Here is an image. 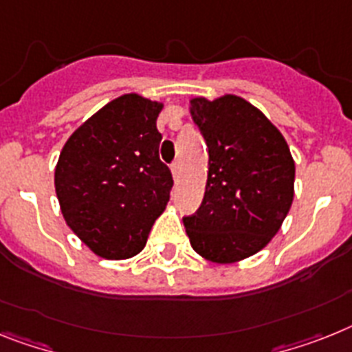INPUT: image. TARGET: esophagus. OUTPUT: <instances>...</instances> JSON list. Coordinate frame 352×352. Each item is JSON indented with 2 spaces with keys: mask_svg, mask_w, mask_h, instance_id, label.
I'll return each mask as SVG.
<instances>
[{
  "mask_svg": "<svg viewBox=\"0 0 352 352\" xmlns=\"http://www.w3.org/2000/svg\"><path fill=\"white\" fill-rule=\"evenodd\" d=\"M170 170H173V176H174V179H176V182H178V178H179V173H182V167H179V164H178V162H174V164L170 165Z\"/></svg>",
  "mask_w": 352,
  "mask_h": 352,
  "instance_id": "34e87169",
  "label": "esophagus"
}]
</instances>
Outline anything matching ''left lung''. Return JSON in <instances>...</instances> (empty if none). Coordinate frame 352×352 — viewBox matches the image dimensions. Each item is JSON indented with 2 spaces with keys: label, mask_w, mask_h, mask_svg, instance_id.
Listing matches in <instances>:
<instances>
[{
  "label": "left lung",
  "mask_w": 352,
  "mask_h": 352,
  "mask_svg": "<svg viewBox=\"0 0 352 352\" xmlns=\"http://www.w3.org/2000/svg\"><path fill=\"white\" fill-rule=\"evenodd\" d=\"M190 115L208 147L201 207L183 217L190 245L217 264L257 254L293 203L295 162L280 131L237 95L196 97Z\"/></svg>",
  "instance_id": "left-lung-1"
}]
</instances>
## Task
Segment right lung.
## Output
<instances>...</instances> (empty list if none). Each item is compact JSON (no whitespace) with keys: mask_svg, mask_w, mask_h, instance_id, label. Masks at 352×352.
Returning a JSON list of instances; mask_svg holds the SVG:
<instances>
[{"mask_svg":"<svg viewBox=\"0 0 352 352\" xmlns=\"http://www.w3.org/2000/svg\"><path fill=\"white\" fill-rule=\"evenodd\" d=\"M164 104L126 93L74 131L55 167L66 225L98 257L129 259L167 207L173 174L160 160Z\"/></svg>","mask_w":352,"mask_h":352,"instance_id":"1","label":"right lung"}]
</instances>
